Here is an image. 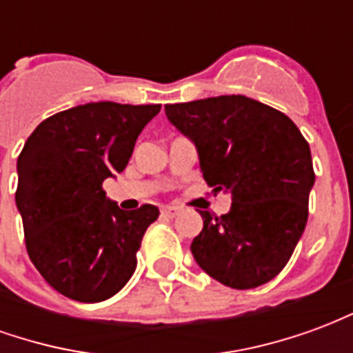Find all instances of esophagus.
Instances as JSON below:
<instances>
[{
	"label": "esophagus",
	"mask_w": 353,
	"mask_h": 353,
	"mask_svg": "<svg viewBox=\"0 0 353 353\" xmlns=\"http://www.w3.org/2000/svg\"><path fill=\"white\" fill-rule=\"evenodd\" d=\"M177 214H179V210H177V208H174V206L161 208L162 217H168V219H172V217H176Z\"/></svg>",
	"instance_id": "esophagus-1"
}]
</instances>
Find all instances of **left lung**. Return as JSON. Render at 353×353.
Listing matches in <instances>:
<instances>
[{
	"instance_id": "1",
	"label": "left lung",
	"mask_w": 353,
	"mask_h": 353,
	"mask_svg": "<svg viewBox=\"0 0 353 353\" xmlns=\"http://www.w3.org/2000/svg\"><path fill=\"white\" fill-rule=\"evenodd\" d=\"M164 111L196 147L208 185L232 199L221 217L200 212L194 261L227 288L270 281L288 265L308 219L316 181L308 141L288 115L240 94L168 103Z\"/></svg>"
}]
</instances>
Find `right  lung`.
<instances>
[{
  "instance_id": "obj_1",
  "label": "right lung",
  "mask_w": 353,
  "mask_h": 353,
  "mask_svg": "<svg viewBox=\"0 0 353 353\" xmlns=\"http://www.w3.org/2000/svg\"><path fill=\"white\" fill-rule=\"evenodd\" d=\"M161 103L90 101L45 119L17 162L26 250L45 281L79 303L119 293L159 208L121 210L101 183L121 174Z\"/></svg>"
}]
</instances>
